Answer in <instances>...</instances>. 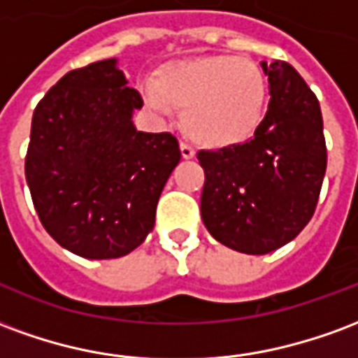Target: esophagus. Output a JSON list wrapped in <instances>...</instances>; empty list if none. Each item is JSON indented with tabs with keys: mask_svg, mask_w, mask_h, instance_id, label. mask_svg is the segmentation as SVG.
Wrapping results in <instances>:
<instances>
[{
	"mask_svg": "<svg viewBox=\"0 0 358 358\" xmlns=\"http://www.w3.org/2000/svg\"><path fill=\"white\" fill-rule=\"evenodd\" d=\"M180 153H182V157H184V159H194L195 149L192 148L189 143H186V141H182V143H180Z\"/></svg>",
	"mask_w": 358,
	"mask_h": 358,
	"instance_id": "esophagus-1",
	"label": "esophagus"
}]
</instances>
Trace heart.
<instances>
[{"mask_svg":"<svg viewBox=\"0 0 358 358\" xmlns=\"http://www.w3.org/2000/svg\"><path fill=\"white\" fill-rule=\"evenodd\" d=\"M268 84L257 63L236 55H199L172 61L143 86L151 109L182 110L186 134L205 148H230L261 124Z\"/></svg>","mask_w":358,"mask_h":358,"instance_id":"heart-1","label":"heart"}]
</instances>
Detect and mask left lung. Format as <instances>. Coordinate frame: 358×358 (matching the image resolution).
<instances>
[{"mask_svg": "<svg viewBox=\"0 0 358 358\" xmlns=\"http://www.w3.org/2000/svg\"><path fill=\"white\" fill-rule=\"evenodd\" d=\"M268 76L266 115L245 143L199 151L205 171L201 218L226 248L266 255L313 218L326 174L322 113L289 63H261Z\"/></svg>", "mask_w": 358, "mask_h": 358, "instance_id": "obj_1", "label": "left lung"}]
</instances>
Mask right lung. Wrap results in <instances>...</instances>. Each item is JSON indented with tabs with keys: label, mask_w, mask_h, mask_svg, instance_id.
I'll use <instances>...</instances> for the list:
<instances>
[{
	"label": "right lung",
	"mask_w": 358,
	"mask_h": 358,
	"mask_svg": "<svg viewBox=\"0 0 358 358\" xmlns=\"http://www.w3.org/2000/svg\"><path fill=\"white\" fill-rule=\"evenodd\" d=\"M141 107L117 59H105L66 73L34 109L28 187L43 228L74 255L124 257L153 230L182 155L172 134L136 130Z\"/></svg>",
	"instance_id": "add662e5"
}]
</instances>
